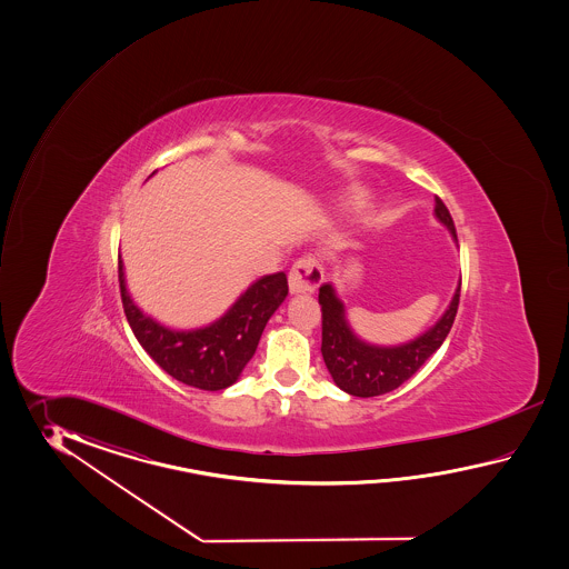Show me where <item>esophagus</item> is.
Segmentation results:
<instances>
[{"instance_id":"obj_1","label":"esophagus","mask_w":569,"mask_h":569,"mask_svg":"<svg viewBox=\"0 0 569 569\" xmlns=\"http://www.w3.org/2000/svg\"><path fill=\"white\" fill-rule=\"evenodd\" d=\"M323 282V267L315 256H305L297 260L289 272V289L292 295H311Z\"/></svg>"}]
</instances>
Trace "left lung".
Returning a JSON list of instances; mask_svg holds the SVG:
<instances>
[{"label":"left lung","mask_w":569,"mask_h":569,"mask_svg":"<svg viewBox=\"0 0 569 569\" xmlns=\"http://www.w3.org/2000/svg\"><path fill=\"white\" fill-rule=\"evenodd\" d=\"M436 218L448 228L453 240L458 233L446 203L436 197ZM460 284L453 292L448 311L423 336L400 346H372L351 331L346 307L327 282L319 289L321 305V353L333 382L351 397H378L399 388L423 366L448 338L460 305Z\"/></svg>","instance_id":"1"}]
</instances>
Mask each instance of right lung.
Segmentation results:
<instances>
[{
  "label": "right lung",
  "mask_w": 569,
  "mask_h": 569,
  "mask_svg": "<svg viewBox=\"0 0 569 569\" xmlns=\"http://www.w3.org/2000/svg\"><path fill=\"white\" fill-rule=\"evenodd\" d=\"M118 277L123 313L146 353L174 380L201 390H223L240 378L254 356L268 319L289 295L284 272L267 274L250 284L218 321L191 331H177L160 326L133 305L126 289L121 260Z\"/></svg>",
  "instance_id": "right-lung-1"
}]
</instances>
